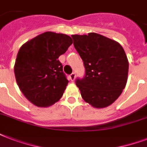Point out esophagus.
Here are the masks:
<instances>
[{
    "instance_id": "esophagus-1",
    "label": "esophagus",
    "mask_w": 147,
    "mask_h": 147,
    "mask_svg": "<svg viewBox=\"0 0 147 147\" xmlns=\"http://www.w3.org/2000/svg\"><path fill=\"white\" fill-rule=\"evenodd\" d=\"M69 78H70V80H71V82H73V81L76 79V73H75V72H72V73L69 76Z\"/></svg>"
}]
</instances>
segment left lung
I'll return each instance as SVG.
<instances>
[{
    "mask_svg": "<svg viewBox=\"0 0 147 147\" xmlns=\"http://www.w3.org/2000/svg\"><path fill=\"white\" fill-rule=\"evenodd\" d=\"M71 37L85 68V76L76 83L83 100L95 108L108 107L119 98L127 82L129 62L123 47L95 33Z\"/></svg>",
    "mask_w": 147,
    "mask_h": 147,
    "instance_id": "8db88e82",
    "label": "left lung"
}]
</instances>
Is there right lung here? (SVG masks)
<instances>
[{"label": "right lung", "mask_w": 147, "mask_h": 147, "mask_svg": "<svg viewBox=\"0 0 147 147\" xmlns=\"http://www.w3.org/2000/svg\"><path fill=\"white\" fill-rule=\"evenodd\" d=\"M72 42L66 34L45 32L20 47L14 64L15 78L33 105L47 107L62 98L69 81L58 59Z\"/></svg>", "instance_id": "add662e5"}]
</instances>
